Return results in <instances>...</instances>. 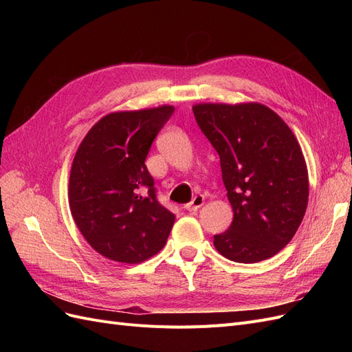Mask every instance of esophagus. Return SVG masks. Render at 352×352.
I'll return each mask as SVG.
<instances>
[{"instance_id": "34e87169", "label": "esophagus", "mask_w": 352, "mask_h": 352, "mask_svg": "<svg viewBox=\"0 0 352 352\" xmlns=\"http://www.w3.org/2000/svg\"><path fill=\"white\" fill-rule=\"evenodd\" d=\"M204 201H206V198H204V195H195L194 198H192V201L189 202V204H186L185 206V208L188 210V211H197L198 208H201L202 207V204H204Z\"/></svg>"}]
</instances>
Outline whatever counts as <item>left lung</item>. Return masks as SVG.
I'll return each instance as SVG.
<instances>
[{
  "mask_svg": "<svg viewBox=\"0 0 352 352\" xmlns=\"http://www.w3.org/2000/svg\"><path fill=\"white\" fill-rule=\"evenodd\" d=\"M195 120L220 157L233 208L214 247L230 261L258 263L294 238L308 204L307 164L295 135L258 102L197 104Z\"/></svg>",
  "mask_w": 352,
  "mask_h": 352,
  "instance_id": "obj_1",
  "label": "left lung"
}]
</instances>
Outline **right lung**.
<instances>
[{
	"mask_svg": "<svg viewBox=\"0 0 352 352\" xmlns=\"http://www.w3.org/2000/svg\"><path fill=\"white\" fill-rule=\"evenodd\" d=\"M175 107L104 116L83 138L69 179V204L83 238L105 258L138 264L162 250L175 214L160 204L145 166Z\"/></svg>",
	"mask_w": 352,
	"mask_h": 352,
	"instance_id": "obj_1",
	"label": "right lung"
}]
</instances>
